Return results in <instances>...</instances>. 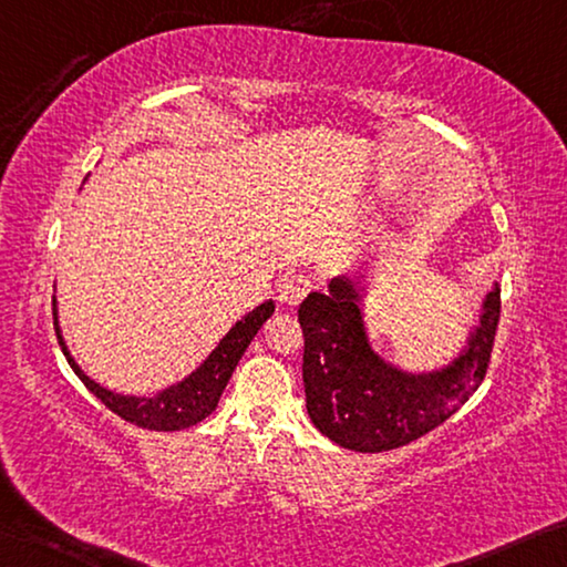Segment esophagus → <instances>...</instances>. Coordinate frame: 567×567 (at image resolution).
<instances>
[{"mask_svg":"<svg viewBox=\"0 0 567 567\" xmlns=\"http://www.w3.org/2000/svg\"><path fill=\"white\" fill-rule=\"evenodd\" d=\"M313 289V278L307 274H293L289 278H284L281 289H278V299L286 307H296V303L303 301V296Z\"/></svg>","mask_w":567,"mask_h":567,"instance_id":"34e87169","label":"esophagus"}]
</instances>
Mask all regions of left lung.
Instances as JSON below:
<instances>
[{
	"label": "left lung",
	"instance_id": "8db88e82",
	"mask_svg": "<svg viewBox=\"0 0 567 567\" xmlns=\"http://www.w3.org/2000/svg\"><path fill=\"white\" fill-rule=\"evenodd\" d=\"M357 299L350 278H334L329 293L313 291L301 301L303 390L309 417L327 439L380 454L439 429L476 393L489 370L502 299L496 286L468 350L431 374L400 372L372 352Z\"/></svg>",
	"mask_w": 567,
	"mask_h": 567
}]
</instances>
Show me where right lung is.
<instances>
[{
	"mask_svg": "<svg viewBox=\"0 0 567 567\" xmlns=\"http://www.w3.org/2000/svg\"><path fill=\"white\" fill-rule=\"evenodd\" d=\"M271 313H274V301L260 303L258 309L250 311L246 319H240L238 324L225 334V339L215 347L213 354L207 357L203 368L182 380L179 385L167 388L156 398H132V395H116L106 388L95 385L89 374H83V370L78 368L71 352L65 350L63 337H60L55 299H52V324H55L58 342L63 347V354L68 364L73 368V372L83 380V385L109 408V411H113L118 417H124L126 423H134L138 429H150V431H182L199 421H205V417L217 408V400H220L225 385H228L235 364H238L243 352L248 350V344L254 342L258 329L264 327V321L271 317Z\"/></svg>",
	"mask_w": 567,
	"mask_h": 567,
	"instance_id": "add662e5",
	"label": "right lung"
}]
</instances>
